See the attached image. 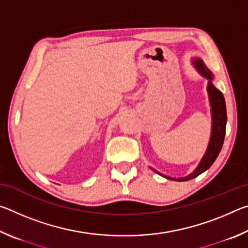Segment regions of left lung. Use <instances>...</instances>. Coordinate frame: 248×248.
<instances>
[{"instance_id": "1", "label": "left lung", "mask_w": 248, "mask_h": 248, "mask_svg": "<svg viewBox=\"0 0 248 248\" xmlns=\"http://www.w3.org/2000/svg\"><path fill=\"white\" fill-rule=\"evenodd\" d=\"M195 65L197 70L200 72V74H202L204 78H207L209 79L207 91L209 94L210 105H211V111H212V132H211V138H210L207 152H205L204 156L202 157V159H201L198 167H197V169L192 171L190 175L186 176V177L175 179V180H178V182H185V180L192 179L197 177V176H199L201 173H203L204 170H207L209 167L213 164V162L216 161L217 155H219L220 151L222 149V145H223L224 137H225L226 119L228 118H226V107H225V100L223 97V94L212 85L211 83L212 74L207 69V66L203 64V62L201 60H195ZM166 178L174 179V178L167 177V176Z\"/></svg>"}]
</instances>
